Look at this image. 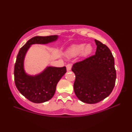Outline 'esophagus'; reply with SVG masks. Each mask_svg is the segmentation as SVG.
Returning a JSON list of instances; mask_svg holds the SVG:
<instances>
[{
    "instance_id": "esophagus-1",
    "label": "esophagus",
    "mask_w": 132,
    "mask_h": 132,
    "mask_svg": "<svg viewBox=\"0 0 132 132\" xmlns=\"http://www.w3.org/2000/svg\"><path fill=\"white\" fill-rule=\"evenodd\" d=\"M71 67H72V65L71 64H68L67 65L66 67H67V71H70V70H71Z\"/></svg>"
}]
</instances>
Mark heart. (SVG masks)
<instances>
[{
  "mask_svg": "<svg viewBox=\"0 0 132 132\" xmlns=\"http://www.w3.org/2000/svg\"><path fill=\"white\" fill-rule=\"evenodd\" d=\"M93 51V47L91 44H73L66 51V54L70 56H76L82 53L83 56H87Z\"/></svg>",
  "mask_w": 132,
  "mask_h": 132,
  "instance_id": "1",
  "label": "heart"
}]
</instances>
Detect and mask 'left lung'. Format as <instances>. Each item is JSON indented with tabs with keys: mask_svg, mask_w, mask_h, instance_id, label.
<instances>
[{
	"mask_svg": "<svg viewBox=\"0 0 132 132\" xmlns=\"http://www.w3.org/2000/svg\"><path fill=\"white\" fill-rule=\"evenodd\" d=\"M95 55L75 63L74 91L81 102L97 103L109 96L114 88L116 70L114 58L105 44L95 39Z\"/></svg>",
	"mask_w": 132,
	"mask_h": 132,
	"instance_id": "obj_1",
	"label": "left lung"
}]
</instances>
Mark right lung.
I'll return each instance as SVG.
<instances>
[{
	"mask_svg": "<svg viewBox=\"0 0 132 132\" xmlns=\"http://www.w3.org/2000/svg\"><path fill=\"white\" fill-rule=\"evenodd\" d=\"M57 38L58 35L37 36L27 41L19 50L14 66V80L20 93L30 102L41 103L50 100L55 94L57 83L67 70L65 67L49 66L38 75H29L24 70L25 56L31 45L47 44Z\"/></svg>",
	"mask_w": 132,
	"mask_h": 132,
	"instance_id": "1",
	"label": "right lung"
}]
</instances>
